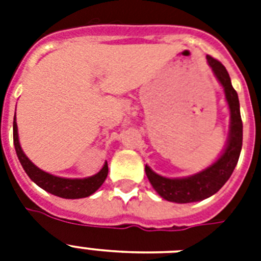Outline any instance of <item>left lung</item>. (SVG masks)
Segmentation results:
<instances>
[{
  "label": "left lung",
  "instance_id": "obj_1",
  "mask_svg": "<svg viewBox=\"0 0 261 261\" xmlns=\"http://www.w3.org/2000/svg\"><path fill=\"white\" fill-rule=\"evenodd\" d=\"M207 62L225 89V96L230 108V135H229L226 149L221 155V159L210 168L190 177L167 178L154 173L147 165L145 167L146 176L153 188L169 202H198L214 195L229 180L239 163L241 146H243V120L240 115L239 96L231 85L226 67L218 59L213 58L210 55H207Z\"/></svg>",
  "mask_w": 261,
  "mask_h": 261
}]
</instances>
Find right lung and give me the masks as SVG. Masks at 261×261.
Instances as JSON below:
<instances>
[{
    "mask_svg": "<svg viewBox=\"0 0 261 261\" xmlns=\"http://www.w3.org/2000/svg\"><path fill=\"white\" fill-rule=\"evenodd\" d=\"M13 143L17 157L21 163L22 168L25 173L30 176V178L34 182H36L39 187H42L43 190L50 192L53 195H57L59 198L65 199H80L87 198L89 195L101 187L104 180L107 178L108 174V164H104V167L97 174H94L92 177L88 178H62L53 176L50 173L40 171L38 167H35L34 164L31 163L28 157L22 153L20 143H18V135H17V124H16V118L13 122Z\"/></svg>",
    "mask_w": 261,
    "mask_h": 261,
    "instance_id": "1",
    "label": "right lung"
}]
</instances>
